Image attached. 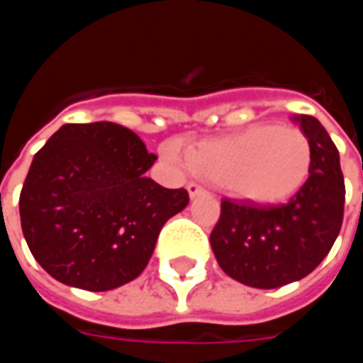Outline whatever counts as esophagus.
Masks as SVG:
<instances>
[{"mask_svg": "<svg viewBox=\"0 0 363 363\" xmlns=\"http://www.w3.org/2000/svg\"><path fill=\"white\" fill-rule=\"evenodd\" d=\"M186 190H189L190 198H196V196H202V194H206V190L202 189L200 184H196V182H189Z\"/></svg>", "mask_w": 363, "mask_h": 363, "instance_id": "34e87169", "label": "esophagus"}]
</instances>
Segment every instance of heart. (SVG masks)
Here are the masks:
<instances>
[{
  "instance_id": "1",
  "label": "heart",
  "mask_w": 363,
  "mask_h": 363,
  "mask_svg": "<svg viewBox=\"0 0 363 363\" xmlns=\"http://www.w3.org/2000/svg\"><path fill=\"white\" fill-rule=\"evenodd\" d=\"M181 161L177 150L167 151ZM192 173L249 204H280L297 194L311 173L313 150L303 130L260 122L235 134L202 140L184 150Z\"/></svg>"
}]
</instances>
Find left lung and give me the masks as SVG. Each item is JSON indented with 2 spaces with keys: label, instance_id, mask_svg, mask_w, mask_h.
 <instances>
[{
  "label": "left lung",
  "instance_id": "8db88e82",
  "mask_svg": "<svg viewBox=\"0 0 363 363\" xmlns=\"http://www.w3.org/2000/svg\"><path fill=\"white\" fill-rule=\"evenodd\" d=\"M313 150L309 179L280 206L221 200L212 251L233 280L272 289L305 278L319 267L342 228L344 177L338 150L319 120L294 116Z\"/></svg>",
  "mask_w": 363,
  "mask_h": 363
}]
</instances>
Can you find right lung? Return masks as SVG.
I'll return each instance as SVG.
<instances>
[{"instance_id": "1", "label": "right lung", "mask_w": 363, "mask_h": 363, "mask_svg": "<svg viewBox=\"0 0 363 363\" xmlns=\"http://www.w3.org/2000/svg\"><path fill=\"white\" fill-rule=\"evenodd\" d=\"M132 130L114 122L64 124L35 155L19 198L36 262L66 286L106 291L147 267L161 228L189 192L165 189Z\"/></svg>"}]
</instances>
